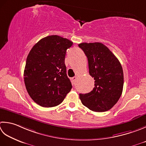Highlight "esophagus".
Instances as JSON below:
<instances>
[{"label": "esophagus", "instance_id": "esophagus-1", "mask_svg": "<svg viewBox=\"0 0 146 146\" xmlns=\"http://www.w3.org/2000/svg\"><path fill=\"white\" fill-rule=\"evenodd\" d=\"M76 79H77V77H76V76H74V77H73L72 78H71V80H72V82H73V84L76 82Z\"/></svg>", "mask_w": 146, "mask_h": 146}]
</instances>
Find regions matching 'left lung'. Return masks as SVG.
<instances>
[{"label": "left lung", "mask_w": 146, "mask_h": 146, "mask_svg": "<svg viewBox=\"0 0 146 146\" xmlns=\"http://www.w3.org/2000/svg\"><path fill=\"white\" fill-rule=\"evenodd\" d=\"M78 46L87 56L89 74L95 80L91 92L79 94L82 103L96 112L110 110L122 94L124 80L120 62L102 43L84 42Z\"/></svg>", "instance_id": "8db88e82"}]
</instances>
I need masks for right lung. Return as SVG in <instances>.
Masks as SVG:
<instances>
[{
  "label": "right lung",
  "mask_w": 146,
  "mask_h": 146,
  "mask_svg": "<svg viewBox=\"0 0 146 146\" xmlns=\"http://www.w3.org/2000/svg\"><path fill=\"white\" fill-rule=\"evenodd\" d=\"M73 42L58 35L42 38L30 51L24 71V81L30 98L45 108L63 101L72 85L66 74V53Z\"/></svg>",
  "instance_id": "obj_1"
}]
</instances>
